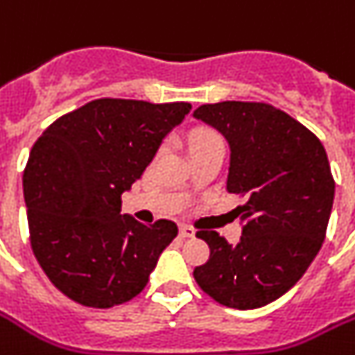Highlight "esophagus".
<instances>
[{"label":"esophagus","mask_w":355,"mask_h":355,"mask_svg":"<svg viewBox=\"0 0 355 355\" xmlns=\"http://www.w3.org/2000/svg\"><path fill=\"white\" fill-rule=\"evenodd\" d=\"M180 236L184 237V239H187V237H194L196 236V230H194V228L187 227V225H181V227H180Z\"/></svg>","instance_id":"obj_1"}]
</instances>
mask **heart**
I'll list each match as a JSON object with an SVG mask.
<instances>
[{"label":"heart","instance_id":"obj_1","mask_svg":"<svg viewBox=\"0 0 355 355\" xmlns=\"http://www.w3.org/2000/svg\"><path fill=\"white\" fill-rule=\"evenodd\" d=\"M214 141H219V137L216 136L212 130H205V128H201V130H198L194 136H192V148H196V146L209 145V143H214Z\"/></svg>","mask_w":355,"mask_h":355}]
</instances>
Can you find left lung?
Listing matches in <instances>:
<instances>
[{
	"label": "left lung",
	"mask_w": 355,
	"mask_h": 355,
	"mask_svg": "<svg viewBox=\"0 0 355 355\" xmlns=\"http://www.w3.org/2000/svg\"><path fill=\"white\" fill-rule=\"evenodd\" d=\"M194 118L227 139V190L245 198L239 243L198 232L210 257L194 279L228 309H259L288 292L323 245L336 192L329 157L309 128L272 105H201Z\"/></svg>",
	"instance_id": "8db88e82"
}]
</instances>
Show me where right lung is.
<instances>
[{"instance_id": "right-lung-1", "label": "right lung", "mask_w": 355, "mask_h": 355, "mask_svg": "<svg viewBox=\"0 0 355 355\" xmlns=\"http://www.w3.org/2000/svg\"><path fill=\"white\" fill-rule=\"evenodd\" d=\"M190 103L96 99L61 116L32 146L23 196L34 256L67 297L92 309L130 301L148 283L178 227L121 214Z\"/></svg>"}]
</instances>
